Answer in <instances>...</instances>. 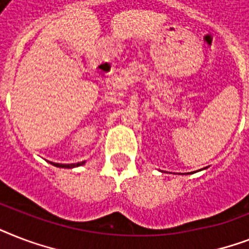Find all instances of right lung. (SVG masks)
<instances>
[{
  "mask_svg": "<svg viewBox=\"0 0 249 249\" xmlns=\"http://www.w3.org/2000/svg\"><path fill=\"white\" fill-rule=\"evenodd\" d=\"M81 164L83 163H77L76 165H81ZM60 166H62V168H70V166H75V164H73V165L71 164V165H60Z\"/></svg>",
  "mask_w": 249,
  "mask_h": 249,
  "instance_id": "add662e5",
  "label": "right lung"
}]
</instances>
